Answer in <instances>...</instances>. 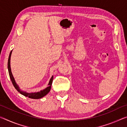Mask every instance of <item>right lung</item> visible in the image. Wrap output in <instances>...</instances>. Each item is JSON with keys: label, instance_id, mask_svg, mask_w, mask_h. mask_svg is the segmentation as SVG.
Returning <instances> with one entry per match:
<instances>
[{"label": "right lung", "instance_id": "1", "mask_svg": "<svg viewBox=\"0 0 127 127\" xmlns=\"http://www.w3.org/2000/svg\"><path fill=\"white\" fill-rule=\"evenodd\" d=\"M12 53V50L10 51V53L9 54V58H8V72H9V77L11 79V81L14 87H15L17 91H18L21 94L25 96H26V97H28L29 98H33V99H38V98H41L44 97L45 95H46L50 91L51 89V85H52V82H53V76L51 77V78L49 81V86L47 87L46 89H44L43 90H41L39 92H32V93H28V92L24 91H22L19 87L18 85L17 84V83L16 82V81L13 77V76L12 73L11 71V68H10V57H11V54Z\"/></svg>", "mask_w": 127, "mask_h": 127}]
</instances>
